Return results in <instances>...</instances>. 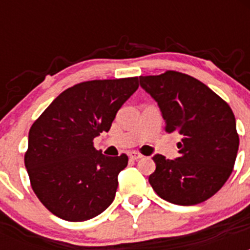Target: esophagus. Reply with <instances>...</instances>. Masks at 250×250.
<instances>
[{
  "instance_id": "esophagus-1",
  "label": "esophagus",
  "mask_w": 250,
  "mask_h": 250,
  "mask_svg": "<svg viewBox=\"0 0 250 250\" xmlns=\"http://www.w3.org/2000/svg\"><path fill=\"white\" fill-rule=\"evenodd\" d=\"M127 155H129V158L131 159V160H139V159L143 158V155H141V154H139V152H136V151H130Z\"/></svg>"
}]
</instances>
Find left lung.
I'll return each instance as SVG.
<instances>
[{"label": "left lung", "instance_id": "left-lung-1", "mask_svg": "<svg viewBox=\"0 0 250 250\" xmlns=\"http://www.w3.org/2000/svg\"><path fill=\"white\" fill-rule=\"evenodd\" d=\"M140 86L158 103L165 131L182 136L174 160L156 154L149 183L173 204L195 205L213 196L233 171L239 147L235 118L229 105L189 75L167 71L140 76Z\"/></svg>", "mask_w": 250, "mask_h": 250}]
</instances>
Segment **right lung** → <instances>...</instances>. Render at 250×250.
<instances>
[{
	"mask_svg": "<svg viewBox=\"0 0 250 250\" xmlns=\"http://www.w3.org/2000/svg\"><path fill=\"white\" fill-rule=\"evenodd\" d=\"M138 87V77L77 83L32 124L25 167L35 194L51 213L83 222L111 204L127 156L104 155L92 140L109 131L116 112Z\"/></svg>",
	"mask_w": 250,
	"mask_h": 250,
	"instance_id": "1",
	"label": "right lung"
}]
</instances>
